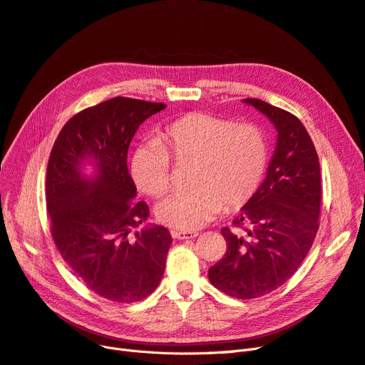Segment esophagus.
Here are the masks:
<instances>
[{
  "label": "esophagus",
  "mask_w": 365,
  "mask_h": 365,
  "mask_svg": "<svg viewBox=\"0 0 365 365\" xmlns=\"http://www.w3.org/2000/svg\"><path fill=\"white\" fill-rule=\"evenodd\" d=\"M171 236L174 239H179V240L195 239L198 236V232H171Z\"/></svg>",
  "instance_id": "1"
}]
</instances>
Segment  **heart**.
<instances>
[{
    "instance_id": "obj_1",
    "label": "heart",
    "mask_w": 365,
    "mask_h": 365,
    "mask_svg": "<svg viewBox=\"0 0 365 365\" xmlns=\"http://www.w3.org/2000/svg\"><path fill=\"white\" fill-rule=\"evenodd\" d=\"M170 156L175 164H192V190L165 198L156 215L175 232H195L217 218L224 206L242 207L257 192L267 167V143L252 123L186 114L162 129L158 143L133 150L130 175L141 192L158 198L170 190Z\"/></svg>"
}]
</instances>
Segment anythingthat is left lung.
<instances>
[{
	"instance_id": "8db88e82",
	"label": "left lung",
	"mask_w": 365,
	"mask_h": 365,
	"mask_svg": "<svg viewBox=\"0 0 365 365\" xmlns=\"http://www.w3.org/2000/svg\"><path fill=\"white\" fill-rule=\"evenodd\" d=\"M275 126L277 147L257 192L235 227H224V257L209 269L212 284L237 299L271 293L298 271L319 230L320 165L301 120L260 99H244Z\"/></svg>"
}]
</instances>
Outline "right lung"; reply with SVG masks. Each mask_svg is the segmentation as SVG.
I'll use <instances>...</instances> for the list:
<instances>
[{
  "label": "right lung",
  "mask_w": 365,
  "mask_h": 365,
  "mask_svg": "<svg viewBox=\"0 0 365 365\" xmlns=\"http://www.w3.org/2000/svg\"><path fill=\"white\" fill-rule=\"evenodd\" d=\"M167 105L114 98L73 115L53 143L46 170V206L53 242L84 284L105 299L135 302L164 275L171 235L144 225V201L128 170V148L144 120ZM93 173L87 175L85 167Z\"/></svg>",
  "instance_id": "right-lung-1"
}]
</instances>
